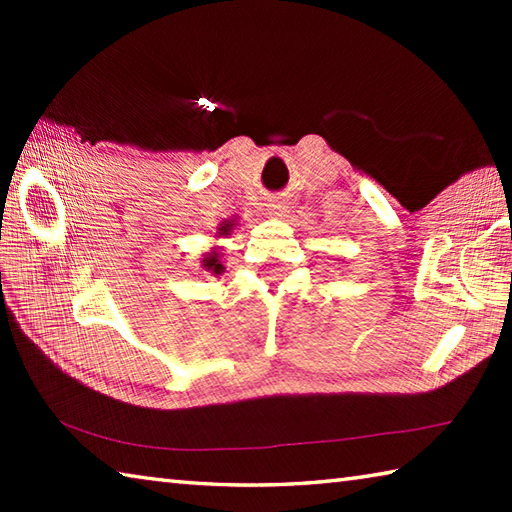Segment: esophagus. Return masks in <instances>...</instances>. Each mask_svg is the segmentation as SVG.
Returning <instances> with one entry per match:
<instances>
[{
  "label": "esophagus",
  "mask_w": 512,
  "mask_h": 512,
  "mask_svg": "<svg viewBox=\"0 0 512 512\" xmlns=\"http://www.w3.org/2000/svg\"><path fill=\"white\" fill-rule=\"evenodd\" d=\"M266 210H268V216H273V219H282V216L287 214V205H284V201H280V198H273V201L266 203Z\"/></svg>",
  "instance_id": "34e87169"
}]
</instances>
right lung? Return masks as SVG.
I'll return each mask as SVG.
<instances>
[{
    "instance_id": "add662e5",
    "label": "right lung",
    "mask_w": 512,
    "mask_h": 512,
    "mask_svg": "<svg viewBox=\"0 0 512 512\" xmlns=\"http://www.w3.org/2000/svg\"><path fill=\"white\" fill-rule=\"evenodd\" d=\"M237 228V221L235 219H228V221H223L219 228H216V239H223V237H228V235H232V230ZM223 255H221V248L216 246V248H212L210 253H205V257H203V268L205 271H210L212 275H221L223 271H225V266H223V259H221Z\"/></svg>"
}]
</instances>
